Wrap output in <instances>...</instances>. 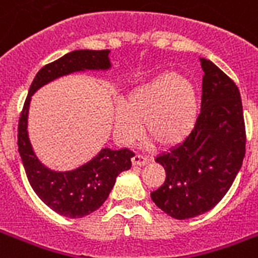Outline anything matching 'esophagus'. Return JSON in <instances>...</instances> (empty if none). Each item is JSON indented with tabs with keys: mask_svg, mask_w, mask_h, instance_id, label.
Returning <instances> with one entry per match:
<instances>
[{
	"mask_svg": "<svg viewBox=\"0 0 258 258\" xmlns=\"http://www.w3.org/2000/svg\"><path fill=\"white\" fill-rule=\"evenodd\" d=\"M131 161H133L134 166H145L149 163V159H147V158L142 157V155H138V154L137 155H134Z\"/></svg>",
	"mask_w": 258,
	"mask_h": 258,
	"instance_id": "esophagus-1",
	"label": "esophagus"
}]
</instances>
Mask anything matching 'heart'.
I'll list each match as a JSON object with an SVG mask.
<instances>
[{
  "label": "heart",
  "instance_id": "b5f03b06",
  "mask_svg": "<svg viewBox=\"0 0 258 258\" xmlns=\"http://www.w3.org/2000/svg\"><path fill=\"white\" fill-rule=\"evenodd\" d=\"M198 113L196 86L188 78L165 72L134 88L115 112V134L123 143L143 131L157 145L171 146L183 141Z\"/></svg>",
  "mask_w": 258,
  "mask_h": 258
}]
</instances>
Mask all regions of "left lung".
<instances>
[{
	"label": "left lung",
	"mask_w": 258,
	"mask_h": 258,
	"mask_svg": "<svg viewBox=\"0 0 258 258\" xmlns=\"http://www.w3.org/2000/svg\"><path fill=\"white\" fill-rule=\"evenodd\" d=\"M201 67L205 74L196 125L182 143L155 158L166 179L151 200L176 220L212 210L230 188L245 157L240 91L210 60L201 58Z\"/></svg>",
	"instance_id": "obj_1"
}]
</instances>
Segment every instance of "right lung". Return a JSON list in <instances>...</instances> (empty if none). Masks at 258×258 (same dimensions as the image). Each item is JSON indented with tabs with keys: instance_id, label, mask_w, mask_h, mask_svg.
<instances>
[{
	"instance_id": "obj_1",
	"label": "right lung",
	"mask_w": 258,
	"mask_h": 258,
	"mask_svg": "<svg viewBox=\"0 0 258 258\" xmlns=\"http://www.w3.org/2000/svg\"><path fill=\"white\" fill-rule=\"evenodd\" d=\"M109 50L80 49L67 53L38 71L32 82L18 120L17 145L30 186L53 212L70 218H82L97 210L108 198L116 176L131 167L133 151L103 149L92 161L72 171H53L38 161L28 137L30 97L54 79L79 71L108 70Z\"/></svg>"
}]
</instances>
